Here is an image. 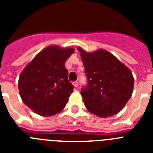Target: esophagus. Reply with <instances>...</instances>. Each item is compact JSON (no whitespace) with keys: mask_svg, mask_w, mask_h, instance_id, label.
I'll list each match as a JSON object with an SVG mask.
<instances>
[{"mask_svg":"<svg viewBox=\"0 0 153 153\" xmlns=\"http://www.w3.org/2000/svg\"><path fill=\"white\" fill-rule=\"evenodd\" d=\"M73 85H74V87H78V86H79V82H78L77 81H75V82H73Z\"/></svg>","mask_w":153,"mask_h":153,"instance_id":"esophagus-1","label":"esophagus"}]
</instances>
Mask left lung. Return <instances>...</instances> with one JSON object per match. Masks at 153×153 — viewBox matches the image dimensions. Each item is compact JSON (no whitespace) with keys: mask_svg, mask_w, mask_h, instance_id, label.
Wrapping results in <instances>:
<instances>
[{"mask_svg":"<svg viewBox=\"0 0 153 153\" xmlns=\"http://www.w3.org/2000/svg\"><path fill=\"white\" fill-rule=\"evenodd\" d=\"M78 50L87 79L86 85L81 89L85 108L102 118L120 112L133 93L134 81L130 69L108 51Z\"/></svg>","mask_w":153,"mask_h":153,"instance_id":"obj_1","label":"left lung"}]
</instances>
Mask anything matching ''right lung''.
<instances>
[{"instance_id":"add662e5","label":"right lung","mask_w":153,"mask_h":153,"mask_svg":"<svg viewBox=\"0 0 153 153\" xmlns=\"http://www.w3.org/2000/svg\"><path fill=\"white\" fill-rule=\"evenodd\" d=\"M73 53L71 48L47 47L21 73L18 83L21 98L38 115H53L66 106L74 85L64 65Z\"/></svg>"}]
</instances>
